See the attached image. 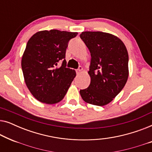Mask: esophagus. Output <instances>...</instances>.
<instances>
[{"label":"esophagus","mask_w":152,"mask_h":152,"mask_svg":"<svg viewBox=\"0 0 152 152\" xmlns=\"http://www.w3.org/2000/svg\"><path fill=\"white\" fill-rule=\"evenodd\" d=\"M83 70V68L82 67V66H80V67H79V68L77 70V75H80L81 72H82V71Z\"/></svg>","instance_id":"obj_1"}]
</instances>
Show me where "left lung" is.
<instances>
[{
	"instance_id": "1",
	"label": "left lung",
	"mask_w": 152,
	"mask_h": 152,
	"mask_svg": "<svg viewBox=\"0 0 152 152\" xmlns=\"http://www.w3.org/2000/svg\"><path fill=\"white\" fill-rule=\"evenodd\" d=\"M91 53L88 73L91 84L80 90L83 100L104 106L117 96L129 77V55L125 45L115 35L102 32H83L80 34Z\"/></svg>"
}]
</instances>
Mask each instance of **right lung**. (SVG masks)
Here are the masks:
<instances>
[{
	"label": "right lung",
	"mask_w": 152,
	"mask_h": 152,
	"mask_svg": "<svg viewBox=\"0 0 152 152\" xmlns=\"http://www.w3.org/2000/svg\"><path fill=\"white\" fill-rule=\"evenodd\" d=\"M77 32L58 30L39 31L26 45L21 59L24 80L37 100L48 104L61 101L76 76L75 70L66 68L68 43ZM62 66L57 67L59 60Z\"/></svg>",
	"instance_id": "1"
}]
</instances>
